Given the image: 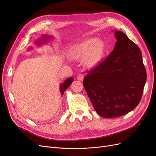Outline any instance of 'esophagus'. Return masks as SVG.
Returning a JSON list of instances; mask_svg holds the SVG:
<instances>
[{"instance_id":"obj_1","label":"esophagus","mask_w":156,"mask_h":156,"mask_svg":"<svg viewBox=\"0 0 156 156\" xmlns=\"http://www.w3.org/2000/svg\"><path fill=\"white\" fill-rule=\"evenodd\" d=\"M83 74H78L77 76V79L80 81H83Z\"/></svg>"}]
</instances>
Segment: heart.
I'll list each match as a JSON object with an SVG mask.
<instances>
[{
	"instance_id": "heart-1",
	"label": "heart",
	"mask_w": 156,
	"mask_h": 156,
	"mask_svg": "<svg viewBox=\"0 0 156 156\" xmlns=\"http://www.w3.org/2000/svg\"><path fill=\"white\" fill-rule=\"evenodd\" d=\"M105 45L102 40L95 37L87 38L73 45L69 49V58L71 60H83L87 68H93L101 61Z\"/></svg>"
}]
</instances>
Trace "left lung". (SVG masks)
<instances>
[{
    "label": "left lung",
    "instance_id": "obj_1",
    "mask_svg": "<svg viewBox=\"0 0 156 156\" xmlns=\"http://www.w3.org/2000/svg\"><path fill=\"white\" fill-rule=\"evenodd\" d=\"M113 51L83 79V87L100 117L122 116L137 106L147 81L140 50L124 33L115 31Z\"/></svg>",
    "mask_w": 156,
    "mask_h": 156
}]
</instances>
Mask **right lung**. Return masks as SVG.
<instances>
[{"instance_id": "add662e5", "label": "right lung", "mask_w": 156, "mask_h": 156, "mask_svg": "<svg viewBox=\"0 0 156 156\" xmlns=\"http://www.w3.org/2000/svg\"><path fill=\"white\" fill-rule=\"evenodd\" d=\"M53 37L52 36H48V35H43V36L38 39H37L36 41H35V44H36V46H41V45L43 44H47V43L52 40ZM32 48V47H30L28 48V50H30ZM74 79L73 78H68L63 83L60 84L59 86V91L60 93H61V96L63 97V93L69 86L73 82Z\"/></svg>"}]
</instances>
